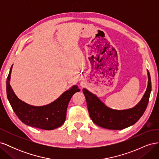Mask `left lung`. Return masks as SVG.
Returning a JSON list of instances; mask_svg holds the SVG:
<instances>
[{"instance_id": "1", "label": "left lung", "mask_w": 159, "mask_h": 159, "mask_svg": "<svg viewBox=\"0 0 159 159\" xmlns=\"http://www.w3.org/2000/svg\"><path fill=\"white\" fill-rule=\"evenodd\" d=\"M148 86L141 102L135 107L126 110H113L107 107L86 89L83 92L86 99L89 116L97 125L105 129L121 130L133 125L145 111L151 91V80L148 71Z\"/></svg>"}]
</instances>
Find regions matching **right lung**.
Wrapping results in <instances>:
<instances>
[{
  "instance_id": "obj_1",
  "label": "right lung",
  "mask_w": 159,
  "mask_h": 159,
  "mask_svg": "<svg viewBox=\"0 0 159 159\" xmlns=\"http://www.w3.org/2000/svg\"><path fill=\"white\" fill-rule=\"evenodd\" d=\"M12 66L7 80V98L17 117L25 124L33 127L44 130H52L64 124L66 111L71 98L80 89L76 85L66 91L52 103L42 107L28 105L19 99L10 85V78Z\"/></svg>"
}]
</instances>
